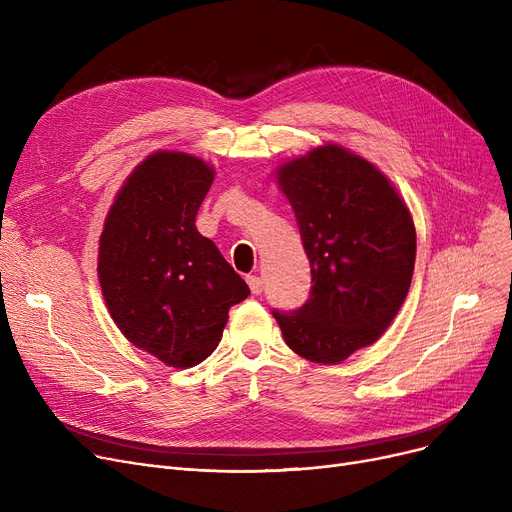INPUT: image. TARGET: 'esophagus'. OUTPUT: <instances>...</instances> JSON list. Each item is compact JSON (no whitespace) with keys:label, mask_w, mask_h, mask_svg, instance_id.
<instances>
[{"label":"esophagus","mask_w":512,"mask_h":512,"mask_svg":"<svg viewBox=\"0 0 512 512\" xmlns=\"http://www.w3.org/2000/svg\"><path fill=\"white\" fill-rule=\"evenodd\" d=\"M247 282H249V288H251V292H253V294H261V290H263V282H261V278H257V276H249V278H247Z\"/></svg>","instance_id":"obj_1"}]
</instances>
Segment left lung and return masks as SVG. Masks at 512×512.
<instances>
[{
    "mask_svg": "<svg viewBox=\"0 0 512 512\" xmlns=\"http://www.w3.org/2000/svg\"><path fill=\"white\" fill-rule=\"evenodd\" d=\"M311 263V294L272 311L286 344L334 365L373 344L407 299L417 234L392 182L340 145H324L276 170Z\"/></svg>",
    "mask_w": 512,
    "mask_h": 512,
    "instance_id": "obj_1",
    "label": "left lung"
}]
</instances>
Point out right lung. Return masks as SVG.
I'll return each instance as SVG.
<instances>
[{"label":"right lung","mask_w":512,"mask_h":512,"mask_svg":"<svg viewBox=\"0 0 512 512\" xmlns=\"http://www.w3.org/2000/svg\"><path fill=\"white\" fill-rule=\"evenodd\" d=\"M213 174L195 155L155 151L126 178L99 238L97 274L116 326L176 369L205 361L230 307L251 294L195 226Z\"/></svg>","instance_id":"add662e5"}]
</instances>
